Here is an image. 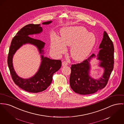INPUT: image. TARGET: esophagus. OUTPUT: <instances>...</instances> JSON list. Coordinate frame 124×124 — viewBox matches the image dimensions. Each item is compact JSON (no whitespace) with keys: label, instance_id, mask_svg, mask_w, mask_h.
Segmentation results:
<instances>
[{"label":"esophagus","instance_id":"obj_1","mask_svg":"<svg viewBox=\"0 0 124 124\" xmlns=\"http://www.w3.org/2000/svg\"><path fill=\"white\" fill-rule=\"evenodd\" d=\"M62 66H67L68 64H67V63L66 61H63L62 62Z\"/></svg>","mask_w":124,"mask_h":124}]
</instances>
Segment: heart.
I'll return each mask as SVG.
<instances>
[{"label":"heart","mask_w":124,"mask_h":124,"mask_svg":"<svg viewBox=\"0 0 124 124\" xmlns=\"http://www.w3.org/2000/svg\"><path fill=\"white\" fill-rule=\"evenodd\" d=\"M95 35L88 32L83 26L69 27L63 29L61 32V38L53 34L51 39V48L57 55L66 51V46H71L72 57L77 60L85 58L91 53L95 44Z\"/></svg>","instance_id":"b5f03b06"}]
</instances>
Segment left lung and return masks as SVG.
<instances>
[{"instance_id":"obj_1","label":"left lung","mask_w":124,"mask_h":124,"mask_svg":"<svg viewBox=\"0 0 124 124\" xmlns=\"http://www.w3.org/2000/svg\"><path fill=\"white\" fill-rule=\"evenodd\" d=\"M97 59L100 61V67L104 68L103 76L99 79H95L89 76L90 61L95 55L93 54L88 58L80 63L71 65L70 76V85L77 93L86 95L93 94L104 88L113 69L114 48L112 41L104 31L103 39L100 45Z\"/></svg>"}]
</instances>
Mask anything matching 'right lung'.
Masks as SVG:
<instances>
[{"instance_id": "1", "label": "right lung", "mask_w": 124, "mask_h": 124, "mask_svg": "<svg viewBox=\"0 0 124 124\" xmlns=\"http://www.w3.org/2000/svg\"><path fill=\"white\" fill-rule=\"evenodd\" d=\"M51 22V21H48L42 24H48ZM42 31V29L40 24H29L23 27L12 39L8 57V66L14 83L20 88L30 93H37L45 90L50 85L53 74L60 68L62 65L60 60L51 59L44 57L41 55L40 67L34 76L29 79H23L16 74L13 65V57L16 50L23 44L29 43L34 45L38 48L40 54H44L43 48L45 43L39 39L29 36L39 33Z\"/></svg>"}]
</instances>
